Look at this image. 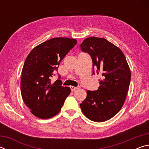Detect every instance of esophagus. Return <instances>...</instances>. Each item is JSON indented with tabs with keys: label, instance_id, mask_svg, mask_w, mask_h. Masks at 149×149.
<instances>
[{
	"label": "esophagus",
	"instance_id": "1",
	"mask_svg": "<svg viewBox=\"0 0 149 149\" xmlns=\"http://www.w3.org/2000/svg\"><path fill=\"white\" fill-rule=\"evenodd\" d=\"M70 89H71L72 91H75V90L79 89V86H77V87H74V86H71L70 87Z\"/></svg>",
	"mask_w": 149,
	"mask_h": 149
}]
</instances>
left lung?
I'll return each mask as SVG.
<instances>
[{
    "instance_id": "left-lung-1",
    "label": "left lung",
    "mask_w": 149,
    "mask_h": 149,
    "mask_svg": "<svg viewBox=\"0 0 149 149\" xmlns=\"http://www.w3.org/2000/svg\"><path fill=\"white\" fill-rule=\"evenodd\" d=\"M80 48L91 58L93 74L102 75L99 89L87 91L80 108L89 120L104 122L114 116L124 103L131 80L129 65L122 50L104 38L89 37Z\"/></svg>"
}]
</instances>
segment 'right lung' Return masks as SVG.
<instances>
[{"instance_id": "1", "label": "right lung", "mask_w": 149, "mask_h": 149, "mask_svg": "<svg viewBox=\"0 0 149 149\" xmlns=\"http://www.w3.org/2000/svg\"><path fill=\"white\" fill-rule=\"evenodd\" d=\"M77 44L74 39L56 37L33 49L24 62L22 72L21 93L25 104L35 116L47 119L58 113L70 88L63 87L58 74L52 83L60 63Z\"/></svg>"}]
</instances>
